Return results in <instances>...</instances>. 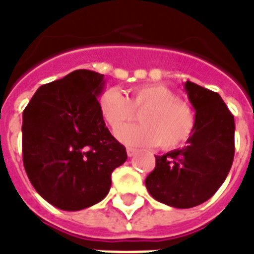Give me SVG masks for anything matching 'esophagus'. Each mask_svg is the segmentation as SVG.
Listing matches in <instances>:
<instances>
[{"mask_svg": "<svg viewBox=\"0 0 254 254\" xmlns=\"http://www.w3.org/2000/svg\"><path fill=\"white\" fill-rule=\"evenodd\" d=\"M127 153L129 157H133L137 153V149H134V147H127Z\"/></svg>", "mask_w": 254, "mask_h": 254, "instance_id": "obj_1", "label": "esophagus"}]
</instances>
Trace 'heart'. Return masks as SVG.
Masks as SVG:
<instances>
[{"label":"heart","instance_id":"obj_1","mask_svg":"<svg viewBox=\"0 0 254 254\" xmlns=\"http://www.w3.org/2000/svg\"><path fill=\"white\" fill-rule=\"evenodd\" d=\"M99 109L103 119L117 131L134 118L135 111H144L143 124L123 128L117 132L121 142L127 145H157L174 149L192 135L196 115L191 104L178 99L170 88L161 84H145L133 88L129 97L117 88L101 93Z\"/></svg>","mask_w":254,"mask_h":254}]
</instances>
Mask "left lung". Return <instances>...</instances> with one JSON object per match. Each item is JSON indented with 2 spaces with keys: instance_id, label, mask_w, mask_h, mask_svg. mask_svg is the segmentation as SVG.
<instances>
[{
  "instance_id": "obj_1",
  "label": "left lung",
  "mask_w": 254,
  "mask_h": 254,
  "mask_svg": "<svg viewBox=\"0 0 254 254\" xmlns=\"http://www.w3.org/2000/svg\"><path fill=\"white\" fill-rule=\"evenodd\" d=\"M186 93L196 115L187 146L155 155L145 185L151 196L175 208L208 200L228 175L235 155V120L219 93L186 81Z\"/></svg>"
}]
</instances>
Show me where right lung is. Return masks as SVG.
I'll return each instance as SVG.
<instances>
[{
    "mask_svg": "<svg viewBox=\"0 0 254 254\" xmlns=\"http://www.w3.org/2000/svg\"><path fill=\"white\" fill-rule=\"evenodd\" d=\"M104 75L76 69L42 85L23 111V166L50 204L79 211L99 203L127 149L111 134L99 109Z\"/></svg>",
    "mask_w": 254,
    "mask_h": 254,
    "instance_id": "right-lung-1",
    "label": "right lung"
}]
</instances>
